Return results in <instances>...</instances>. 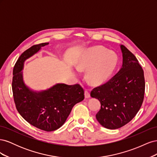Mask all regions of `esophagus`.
Here are the masks:
<instances>
[{
  "mask_svg": "<svg viewBox=\"0 0 157 157\" xmlns=\"http://www.w3.org/2000/svg\"><path fill=\"white\" fill-rule=\"evenodd\" d=\"M84 96L86 98H89L90 97V92L88 91V90H85L84 91Z\"/></svg>",
  "mask_w": 157,
  "mask_h": 157,
  "instance_id": "1",
  "label": "esophagus"
}]
</instances>
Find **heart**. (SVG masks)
Returning a JSON list of instances; mask_svg holds the SVG:
<instances>
[{"label":"heart","mask_w":157,"mask_h":157,"mask_svg":"<svg viewBox=\"0 0 157 157\" xmlns=\"http://www.w3.org/2000/svg\"><path fill=\"white\" fill-rule=\"evenodd\" d=\"M117 63V56L113 52L96 46L85 51L80 57L77 69L86 71V78L88 83L100 86L110 78Z\"/></svg>","instance_id":"heart-1"}]
</instances>
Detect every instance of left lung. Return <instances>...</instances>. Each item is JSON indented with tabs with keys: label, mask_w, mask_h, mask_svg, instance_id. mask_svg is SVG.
I'll return each instance as SVG.
<instances>
[{
	"label": "left lung",
	"mask_w": 157,
	"mask_h": 157,
	"mask_svg": "<svg viewBox=\"0 0 157 157\" xmlns=\"http://www.w3.org/2000/svg\"><path fill=\"white\" fill-rule=\"evenodd\" d=\"M122 65L108 82L94 88L92 98L101 103L96 117L101 126L115 130L131 121L144 101L145 78L138 60L124 45H121Z\"/></svg>",
	"instance_id": "obj_1"
}]
</instances>
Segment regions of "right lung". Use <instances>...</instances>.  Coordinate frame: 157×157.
Wrapping results in <instances>:
<instances>
[{
  "label": "right lung",
  "instance_id": "obj_1",
  "mask_svg": "<svg viewBox=\"0 0 157 157\" xmlns=\"http://www.w3.org/2000/svg\"><path fill=\"white\" fill-rule=\"evenodd\" d=\"M48 44L34 45L21 54L13 69L12 86L14 103L21 116L39 129L51 132L64 124L73 106L84 99V92L78 84H56L40 92L33 91L25 84L21 72L25 61Z\"/></svg>",
  "mask_w": 157,
  "mask_h": 157
}]
</instances>
